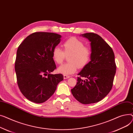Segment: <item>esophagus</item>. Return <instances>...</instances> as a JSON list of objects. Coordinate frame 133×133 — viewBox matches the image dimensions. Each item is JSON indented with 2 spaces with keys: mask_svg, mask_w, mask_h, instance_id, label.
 <instances>
[{
  "mask_svg": "<svg viewBox=\"0 0 133 133\" xmlns=\"http://www.w3.org/2000/svg\"><path fill=\"white\" fill-rule=\"evenodd\" d=\"M63 78H64V79H68V78H70V76H68V75H64Z\"/></svg>",
  "mask_w": 133,
  "mask_h": 133,
  "instance_id": "esophagus-1",
  "label": "esophagus"
}]
</instances>
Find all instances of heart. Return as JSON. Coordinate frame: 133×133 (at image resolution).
Segmentation results:
<instances>
[{"instance_id": "b5f03b06", "label": "heart", "mask_w": 133, "mask_h": 133, "mask_svg": "<svg viewBox=\"0 0 133 133\" xmlns=\"http://www.w3.org/2000/svg\"><path fill=\"white\" fill-rule=\"evenodd\" d=\"M64 51L59 46H55L52 52L53 60L58 64L63 62L65 54H69L68 63L62 65L57 69L58 72L69 75L76 72L78 68H82L89 63L91 56V50L85 46L84 43L76 38H70L63 44Z\"/></svg>"}]
</instances>
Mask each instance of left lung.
Instances as JSON below:
<instances>
[{"instance_id": "left-lung-1", "label": "left lung", "mask_w": 133, "mask_h": 133, "mask_svg": "<svg viewBox=\"0 0 133 133\" xmlns=\"http://www.w3.org/2000/svg\"><path fill=\"white\" fill-rule=\"evenodd\" d=\"M82 36L91 42V61L78 74L77 84L71 91L79 102L90 104L101 100L111 90L116 64L112 49L102 37L93 33Z\"/></svg>"}]
</instances>
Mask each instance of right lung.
<instances>
[{
    "instance_id": "1",
    "label": "right lung",
    "mask_w": 133,
    "mask_h": 133,
    "mask_svg": "<svg viewBox=\"0 0 133 133\" xmlns=\"http://www.w3.org/2000/svg\"><path fill=\"white\" fill-rule=\"evenodd\" d=\"M61 36L53 33L35 32L19 46L15 62L17 83L22 95L30 101L45 102L63 80V75L51 74L56 68L52 52L61 42Z\"/></svg>"
}]
</instances>
